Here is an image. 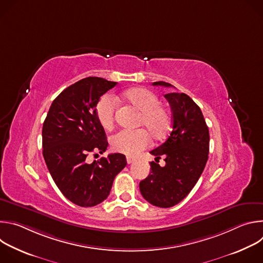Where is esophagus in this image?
I'll use <instances>...</instances> for the list:
<instances>
[{
  "label": "esophagus",
  "mask_w": 263,
  "mask_h": 263,
  "mask_svg": "<svg viewBox=\"0 0 263 263\" xmlns=\"http://www.w3.org/2000/svg\"><path fill=\"white\" fill-rule=\"evenodd\" d=\"M134 161H135L134 158H132V157H127V163H128V164H131V163H133Z\"/></svg>",
  "instance_id": "esophagus-1"
}]
</instances>
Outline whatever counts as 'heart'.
I'll return each instance as SVG.
<instances>
[{"instance_id":"obj_1","label":"heart","mask_w":263,"mask_h":263,"mask_svg":"<svg viewBox=\"0 0 263 263\" xmlns=\"http://www.w3.org/2000/svg\"><path fill=\"white\" fill-rule=\"evenodd\" d=\"M124 100L139 110L138 125L143 126L154 139L166 137L172 127V117L168 110L160 105L156 93L143 87H134L123 93ZM116 100L109 95L104 96L96 107V117L99 124L106 130L111 129L116 121ZM114 151L134 156L149 143V136L143 129L121 130L110 139Z\"/></svg>"}]
</instances>
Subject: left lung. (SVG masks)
<instances>
[{"instance_id":"obj_1","label":"left lung","mask_w":263,"mask_h":263,"mask_svg":"<svg viewBox=\"0 0 263 263\" xmlns=\"http://www.w3.org/2000/svg\"><path fill=\"white\" fill-rule=\"evenodd\" d=\"M155 86L172 87L163 81ZM173 112L172 131L167 139L151 151L156 158L149 163L151 173L139 183L142 197L154 206L168 208L191 193L201 177L209 153V130L200 107L185 93L164 95ZM161 156L166 165L158 164Z\"/></svg>"}]
</instances>
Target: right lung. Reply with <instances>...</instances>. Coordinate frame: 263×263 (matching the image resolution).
I'll return each instance as SVG.
<instances>
[{
  "instance_id": "1",
  "label": "right lung",
  "mask_w": 263,
  "mask_h": 263,
  "mask_svg": "<svg viewBox=\"0 0 263 263\" xmlns=\"http://www.w3.org/2000/svg\"><path fill=\"white\" fill-rule=\"evenodd\" d=\"M117 84L87 77L68 86L53 101L43 126V155L48 170L62 195L81 207L106 200L116 176L127 164L120 153L87 162L89 153L103 154L107 149L96 107Z\"/></svg>"
}]
</instances>
